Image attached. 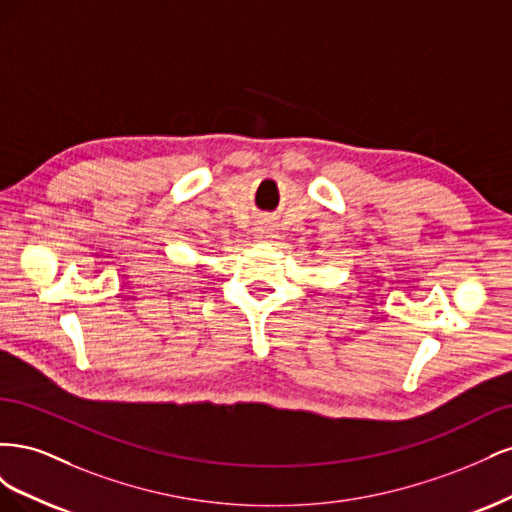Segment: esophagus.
Returning <instances> with one entry per match:
<instances>
[{"instance_id":"esophagus-1","label":"esophagus","mask_w":512,"mask_h":512,"mask_svg":"<svg viewBox=\"0 0 512 512\" xmlns=\"http://www.w3.org/2000/svg\"><path fill=\"white\" fill-rule=\"evenodd\" d=\"M269 237H271V232H269V228L265 226V230H262V232H260V235H258V239H269Z\"/></svg>"}]
</instances>
